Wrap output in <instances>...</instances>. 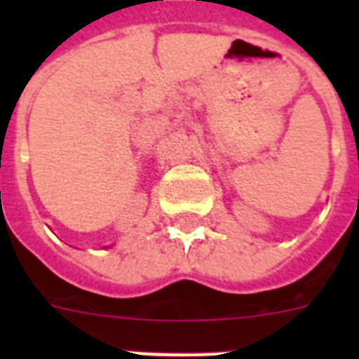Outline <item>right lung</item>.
<instances>
[{
    "label": "right lung",
    "mask_w": 359,
    "mask_h": 359,
    "mask_svg": "<svg viewBox=\"0 0 359 359\" xmlns=\"http://www.w3.org/2000/svg\"><path fill=\"white\" fill-rule=\"evenodd\" d=\"M106 248H107V246H106Z\"/></svg>",
    "instance_id": "add662e5"
}]
</instances>
